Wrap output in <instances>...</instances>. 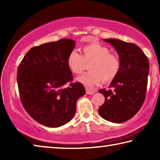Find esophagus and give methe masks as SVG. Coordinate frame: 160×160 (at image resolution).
I'll list each match as a JSON object with an SVG mask.
<instances>
[{
	"label": "esophagus",
	"mask_w": 160,
	"mask_h": 160,
	"mask_svg": "<svg viewBox=\"0 0 160 160\" xmlns=\"http://www.w3.org/2000/svg\"><path fill=\"white\" fill-rule=\"evenodd\" d=\"M86 93L88 94H93L94 93V91L93 90H89L88 88H86Z\"/></svg>",
	"instance_id": "34e87169"
}]
</instances>
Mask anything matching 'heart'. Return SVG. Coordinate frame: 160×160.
Wrapping results in <instances>:
<instances>
[{
	"instance_id": "b5f03b06",
	"label": "heart",
	"mask_w": 160,
	"mask_h": 160,
	"mask_svg": "<svg viewBox=\"0 0 160 160\" xmlns=\"http://www.w3.org/2000/svg\"><path fill=\"white\" fill-rule=\"evenodd\" d=\"M83 56L76 51H72L68 56L67 65L70 71L80 74L85 69L86 62H92L90 71L80 75L77 81L88 88H92L102 82H109L117 76L121 68L118 56L110 53L107 47L99 43H92L82 48Z\"/></svg>"
}]
</instances>
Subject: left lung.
Masks as SVG:
<instances>
[{
	"label": "left lung",
	"mask_w": 160,
	"mask_h": 160,
	"mask_svg": "<svg viewBox=\"0 0 160 160\" xmlns=\"http://www.w3.org/2000/svg\"><path fill=\"white\" fill-rule=\"evenodd\" d=\"M104 41L117 51L121 68L109 85L113 90H99L105 101L98 112L105 120L122 123L133 117L145 101L150 66L147 56L137 45L118 39Z\"/></svg>",
	"instance_id": "obj_1"
}]
</instances>
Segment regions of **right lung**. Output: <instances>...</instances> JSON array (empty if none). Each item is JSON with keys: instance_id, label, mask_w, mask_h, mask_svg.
<instances>
[{"instance_id": "right-lung-1", "label": "right lung", "mask_w": 160, "mask_h": 160, "mask_svg": "<svg viewBox=\"0 0 160 160\" xmlns=\"http://www.w3.org/2000/svg\"><path fill=\"white\" fill-rule=\"evenodd\" d=\"M75 41L61 39L32 48L19 66L17 81L26 112L45 126L57 128L68 123L76 112V102L85 94L82 84L72 80L67 65Z\"/></svg>"}]
</instances>
